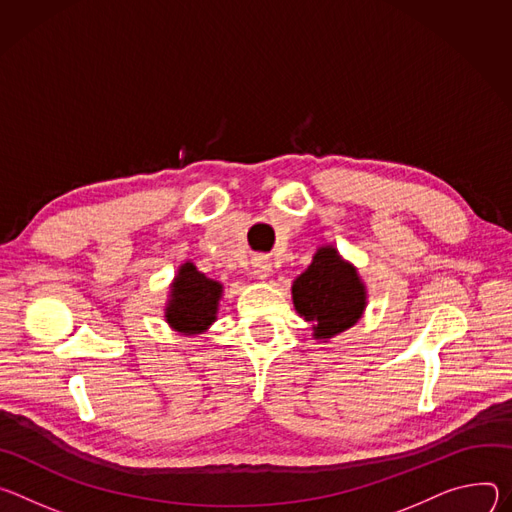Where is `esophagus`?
I'll list each match as a JSON object with an SVG mask.
<instances>
[{
    "label": "esophagus",
    "mask_w": 512,
    "mask_h": 512,
    "mask_svg": "<svg viewBox=\"0 0 512 512\" xmlns=\"http://www.w3.org/2000/svg\"><path fill=\"white\" fill-rule=\"evenodd\" d=\"M252 268H254V274L264 280V278L270 274L272 264H270V260H268L266 256H256L254 262H252Z\"/></svg>",
    "instance_id": "34e87169"
}]
</instances>
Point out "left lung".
Here are the masks:
<instances>
[{
	"label": "left lung",
	"instance_id": "obj_1",
	"mask_svg": "<svg viewBox=\"0 0 512 512\" xmlns=\"http://www.w3.org/2000/svg\"><path fill=\"white\" fill-rule=\"evenodd\" d=\"M295 309L313 321V335L333 337L352 327L366 307V291L354 266L344 262L335 248H321L311 266L293 285Z\"/></svg>",
	"mask_w": 512,
	"mask_h": 512
}]
</instances>
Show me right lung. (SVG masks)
I'll return each instance as SVG.
<instances>
[{"instance_id": "right-lung-1", "label": "right lung", "mask_w": 512, "mask_h": 512, "mask_svg": "<svg viewBox=\"0 0 512 512\" xmlns=\"http://www.w3.org/2000/svg\"><path fill=\"white\" fill-rule=\"evenodd\" d=\"M221 285L201 274L191 262L181 266L175 278L173 299L166 307V321L181 333H201L215 321Z\"/></svg>"}]
</instances>
